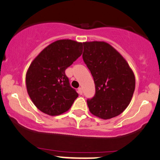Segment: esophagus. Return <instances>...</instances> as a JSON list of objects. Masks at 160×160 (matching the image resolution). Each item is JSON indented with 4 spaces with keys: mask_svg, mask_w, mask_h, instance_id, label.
Segmentation results:
<instances>
[{
    "mask_svg": "<svg viewBox=\"0 0 160 160\" xmlns=\"http://www.w3.org/2000/svg\"><path fill=\"white\" fill-rule=\"evenodd\" d=\"M78 92L79 94H80V95H82V88H81V87L78 88Z\"/></svg>",
    "mask_w": 160,
    "mask_h": 160,
    "instance_id": "34e87169",
    "label": "esophagus"
}]
</instances>
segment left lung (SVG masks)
<instances>
[{
  "instance_id": "left-lung-1",
  "label": "left lung",
  "mask_w": 160,
  "mask_h": 160,
  "mask_svg": "<svg viewBox=\"0 0 160 160\" xmlns=\"http://www.w3.org/2000/svg\"><path fill=\"white\" fill-rule=\"evenodd\" d=\"M82 59L91 72L95 95L87 100L90 112L101 119L118 116L130 104L136 86L128 62L105 42H83Z\"/></svg>"
}]
</instances>
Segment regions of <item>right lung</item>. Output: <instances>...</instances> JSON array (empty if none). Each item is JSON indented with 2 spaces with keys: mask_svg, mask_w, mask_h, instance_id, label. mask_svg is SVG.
Masks as SVG:
<instances>
[{
  "mask_svg": "<svg viewBox=\"0 0 160 160\" xmlns=\"http://www.w3.org/2000/svg\"><path fill=\"white\" fill-rule=\"evenodd\" d=\"M82 53V42L60 39L48 45L32 60L26 74L27 91L42 112L51 116L62 114L78 97L65 71Z\"/></svg>",
  "mask_w": 160,
  "mask_h": 160,
  "instance_id": "add662e5",
  "label": "right lung"
}]
</instances>
